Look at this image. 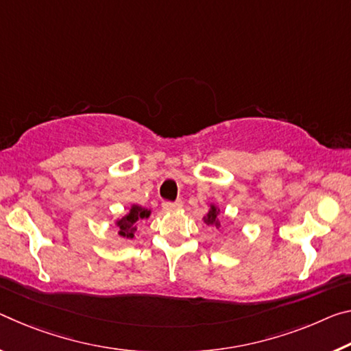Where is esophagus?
<instances>
[{"mask_svg":"<svg viewBox=\"0 0 351 351\" xmlns=\"http://www.w3.org/2000/svg\"><path fill=\"white\" fill-rule=\"evenodd\" d=\"M182 206V202L181 199H178V202H165L164 204H162V209L165 210V213H171V210H176V209H180Z\"/></svg>","mask_w":351,"mask_h":351,"instance_id":"esophagus-1","label":"esophagus"}]
</instances>
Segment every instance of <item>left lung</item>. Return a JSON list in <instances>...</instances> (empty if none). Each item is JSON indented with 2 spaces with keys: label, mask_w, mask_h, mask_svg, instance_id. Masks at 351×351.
<instances>
[{
  "label": "left lung",
  "mask_w": 351,
  "mask_h": 351,
  "mask_svg": "<svg viewBox=\"0 0 351 351\" xmlns=\"http://www.w3.org/2000/svg\"><path fill=\"white\" fill-rule=\"evenodd\" d=\"M219 214H220V209L217 208V206L210 204L209 213L203 217V221L208 226H213V228H217V230H219V228L221 226L220 220H219Z\"/></svg>",
  "instance_id": "8db88e82"
}]
</instances>
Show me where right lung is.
<instances>
[{
  "instance_id": "right-lung-1",
  "label": "right lung",
  "mask_w": 351,
  "mask_h": 351,
  "mask_svg": "<svg viewBox=\"0 0 351 351\" xmlns=\"http://www.w3.org/2000/svg\"><path fill=\"white\" fill-rule=\"evenodd\" d=\"M149 217V210L142 208L138 204H132L128 214L121 217V219L115 220V225L119 228V234L121 237L126 239H132L137 231V223L138 221L145 220Z\"/></svg>"
}]
</instances>
